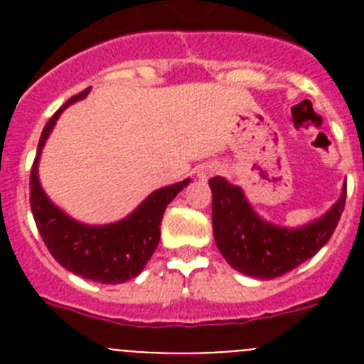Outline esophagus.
<instances>
[{
    "label": "esophagus",
    "instance_id": "obj_1",
    "mask_svg": "<svg viewBox=\"0 0 364 364\" xmlns=\"http://www.w3.org/2000/svg\"><path fill=\"white\" fill-rule=\"evenodd\" d=\"M218 171V167L215 166V164H204V166H200L197 169V176L200 180H205L208 178V176H211V175H215V173Z\"/></svg>",
    "mask_w": 364,
    "mask_h": 364
}]
</instances>
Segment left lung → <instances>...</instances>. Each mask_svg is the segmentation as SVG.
<instances>
[{"label":"left lung","instance_id":"obj_1","mask_svg":"<svg viewBox=\"0 0 364 364\" xmlns=\"http://www.w3.org/2000/svg\"><path fill=\"white\" fill-rule=\"evenodd\" d=\"M213 235L228 264L247 277H281L314 257L330 240L345 210L346 184L336 204L304 226L286 228L264 220L247 202L242 188L222 176L210 180Z\"/></svg>","mask_w":364,"mask_h":364}]
</instances>
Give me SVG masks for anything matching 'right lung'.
Here are the masks:
<instances>
[{
    "mask_svg": "<svg viewBox=\"0 0 364 364\" xmlns=\"http://www.w3.org/2000/svg\"><path fill=\"white\" fill-rule=\"evenodd\" d=\"M89 91L91 89H85L67 100L43 127L31 169V210L45 246L63 268L89 281L122 284L140 275L146 268L160 242V224L167 204L191 178L156 189L127 217L104 226L83 224L60 210L41 188L38 164L60 114L69 105L85 98Z\"/></svg>",
    "mask_w": 364,
    "mask_h": 364,
    "instance_id": "right-lung-1",
    "label": "right lung"
}]
</instances>
